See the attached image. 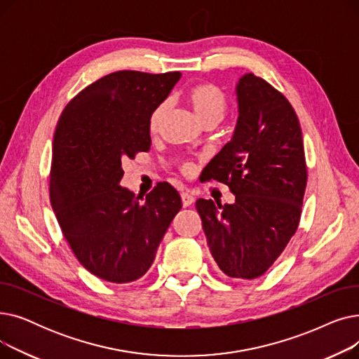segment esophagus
<instances>
[{
  "label": "esophagus",
  "mask_w": 359,
  "mask_h": 359,
  "mask_svg": "<svg viewBox=\"0 0 359 359\" xmlns=\"http://www.w3.org/2000/svg\"><path fill=\"white\" fill-rule=\"evenodd\" d=\"M180 196H182L183 206H189V205H192L195 202V196H192L191 194H187V192H183Z\"/></svg>",
  "instance_id": "esophagus-1"
}]
</instances>
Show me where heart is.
Segmentation results:
<instances>
[{
	"label": "heart",
	"instance_id": "heart-1",
	"mask_svg": "<svg viewBox=\"0 0 359 359\" xmlns=\"http://www.w3.org/2000/svg\"><path fill=\"white\" fill-rule=\"evenodd\" d=\"M186 99L192 106L198 121L202 125L217 123L224 116L225 110H227V97L222 93L219 87L215 84L203 83L192 87L186 94ZM167 110V103H160L149 118V129L151 132H156L160 128V123L164 118V113ZM183 172H191V164H183Z\"/></svg>",
	"mask_w": 359,
	"mask_h": 359
}]
</instances>
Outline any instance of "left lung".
Segmentation results:
<instances>
[{"mask_svg":"<svg viewBox=\"0 0 359 359\" xmlns=\"http://www.w3.org/2000/svg\"><path fill=\"white\" fill-rule=\"evenodd\" d=\"M238 119L230 142L203 168L225 183L234 203L198 199L211 255L230 278L265 273L295 234L307 184L303 134L284 94L255 74L236 87Z\"/></svg>","mask_w":359,"mask_h":359,"instance_id":"obj_1","label":"left lung"}]
</instances>
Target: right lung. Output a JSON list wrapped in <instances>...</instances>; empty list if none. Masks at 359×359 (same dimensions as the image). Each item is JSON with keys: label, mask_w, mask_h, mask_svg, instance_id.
Instances as JSON below:
<instances>
[{"label": "right lung", "mask_w": 359, "mask_h": 359, "mask_svg": "<svg viewBox=\"0 0 359 359\" xmlns=\"http://www.w3.org/2000/svg\"><path fill=\"white\" fill-rule=\"evenodd\" d=\"M180 77L179 71L104 75L65 106L55 129L52 210L81 265L113 284L145 275L182 208L179 192L165 182L144 203L121 186L123 163L149 149L151 113Z\"/></svg>", "instance_id": "1"}]
</instances>
